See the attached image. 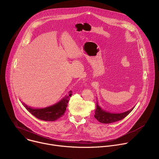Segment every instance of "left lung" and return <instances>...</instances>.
I'll return each mask as SVG.
<instances>
[{
  "mask_svg": "<svg viewBox=\"0 0 159 159\" xmlns=\"http://www.w3.org/2000/svg\"><path fill=\"white\" fill-rule=\"evenodd\" d=\"M134 107L131 108V109L121 113H111L109 112H107L103 110L98 104V102L96 103V109L95 110V118L99 121L100 123L108 124L112 123L120 120H123L126 116H128L129 113L132 111Z\"/></svg>",
  "mask_w": 159,
  "mask_h": 159,
  "instance_id": "8db88e82",
  "label": "left lung"
}]
</instances>
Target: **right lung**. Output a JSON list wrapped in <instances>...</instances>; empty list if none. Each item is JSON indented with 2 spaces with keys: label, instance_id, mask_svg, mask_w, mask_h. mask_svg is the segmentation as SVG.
<instances>
[{
  "label": "right lung",
  "instance_id": "right-lung-1",
  "mask_svg": "<svg viewBox=\"0 0 159 159\" xmlns=\"http://www.w3.org/2000/svg\"><path fill=\"white\" fill-rule=\"evenodd\" d=\"M71 96L72 91H70L69 96H66L58 102L53 106L41 109L31 108L25 103H22V104L36 118L43 121H53L57 120L64 115V113L67 107L68 102H69Z\"/></svg>",
  "mask_w": 159,
  "mask_h": 159
}]
</instances>
